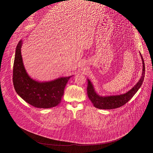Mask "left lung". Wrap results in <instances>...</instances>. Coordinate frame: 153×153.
Segmentation results:
<instances>
[{
    "mask_svg": "<svg viewBox=\"0 0 153 153\" xmlns=\"http://www.w3.org/2000/svg\"><path fill=\"white\" fill-rule=\"evenodd\" d=\"M141 58L143 61V72L142 76L140 79V81L137 82L131 90L125 94L117 95H110V96H102L99 95L94 88V86L89 79H87L88 85L87 87V95L89 99L93 103L95 107L99 109H114L124 105L129 101L133 95L137 92L138 89L141 86L144 77V74H145V66L143 58V56L140 53Z\"/></svg>",
    "mask_w": 153,
    "mask_h": 153,
    "instance_id": "1",
    "label": "left lung"
}]
</instances>
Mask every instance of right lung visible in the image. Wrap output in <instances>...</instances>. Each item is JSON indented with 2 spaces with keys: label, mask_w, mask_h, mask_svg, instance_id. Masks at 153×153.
I'll list each match as a JSON object with an SVG mask.
<instances>
[{
  "label": "right lung",
  "mask_w": 153,
  "mask_h": 153,
  "mask_svg": "<svg viewBox=\"0 0 153 153\" xmlns=\"http://www.w3.org/2000/svg\"><path fill=\"white\" fill-rule=\"evenodd\" d=\"M22 41L16 48L13 69V83L16 92L30 105L49 108L57 106L64 95V88L72 76L62 77L40 82L31 79L24 68L21 54Z\"/></svg>",
  "instance_id": "add662e5"
}]
</instances>
